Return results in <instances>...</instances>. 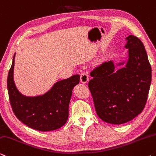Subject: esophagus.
Instances as JSON below:
<instances>
[{
	"label": "esophagus",
	"mask_w": 156,
	"mask_h": 156,
	"mask_svg": "<svg viewBox=\"0 0 156 156\" xmlns=\"http://www.w3.org/2000/svg\"><path fill=\"white\" fill-rule=\"evenodd\" d=\"M88 80H89V77H88V75L87 73H83L82 74H81V76H80V81L81 83H86L88 82Z\"/></svg>",
	"instance_id": "obj_1"
}]
</instances>
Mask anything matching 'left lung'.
I'll list each match as a JSON object with an SVG mask.
<instances>
[{
	"mask_svg": "<svg viewBox=\"0 0 156 156\" xmlns=\"http://www.w3.org/2000/svg\"><path fill=\"white\" fill-rule=\"evenodd\" d=\"M126 61L115 69L113 61L102 63L90 73L88 88L96 113L107 123L122 124L142 113L147 100L151 67L142 42L133 35L126 38Z\"/></svg>",
	"mask_w": 156,
	"mask_h": 156,
	"instance_id": "1",
	"label": "left lung"
}]
</instances>
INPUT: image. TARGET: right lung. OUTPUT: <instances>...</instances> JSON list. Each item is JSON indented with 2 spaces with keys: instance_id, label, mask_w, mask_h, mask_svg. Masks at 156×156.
<instances>
[{
  "instance_id": "1",
  "label": "right lung",
  "mask_w": 156,
  "mask_h": 156,
  "mask_svg": "<svg viewBox=\"0 0 156 156\" xmlns=\"http://www.w3.org/2000/svg\"><path fill=\"white\" fill-rule=\"evenodd\" d=\"M15 53L7 76L9 99L15 115L26 126L40 131L61 128L68 118L73 89L80 83L79 75L56 82L42 95L28 97L18 90L14 81Z\"/></svg>"
}]
</instances>
